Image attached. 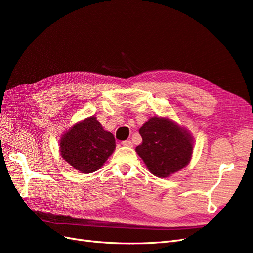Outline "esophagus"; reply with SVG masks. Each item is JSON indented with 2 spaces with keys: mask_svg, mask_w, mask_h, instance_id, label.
I'll return each instance as SVG.
<instances>
[{
  "mask_svg": "<svg viewBox=\"0 0 253 253\" xmlns=\"http://www.w3.org/2000/svg\"><path fill=\"white\" fill-rule=\"evenodd\" d=\"M122 145H125V147H133V143L131 140H125L121 142Z\"/></svg>",
  "mask_w": 253,
  "mask_h": 253,
  "instance_id": "esophagus-1",
  "label": "esophagus"
}]
</instances>
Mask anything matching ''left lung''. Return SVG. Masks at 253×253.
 Here are the masks:
<instances>
[{"instance_id": "8db88e82", "label": "left lung", "mask_w": 253, "mask_h": 253, "mask_svg": "<svg viewBox=\"0 0 253 253\" xmlns=\"http://www.w3.org/2000/svg\"><path fill=\"white\" fill-rule=\"evenodd\" d=\"M139 134L142 143L136 147V152L153 175L169 177L190 163L193 138L173 120L152 117L144 122Z\"/></svg>"}]
</instances>
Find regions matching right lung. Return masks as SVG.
Instances as JSON below:
<instances>
[{"mask_svg": "<svg viewBox=\"0 0 253 253\" xmlns=\"http://www.w3.org/2000/svg\"><path fill=\"white\" fill-rule=\"evenodd\" d=\"M116 148L112 133L104 131L95 116L75 124L60 139V154L74 169L93 173L103 166Z\"/></svg>", "mask_w": 253, "mask_h": 253, "instance_id": "obj_1", "label": "right lung"}]
</instances>
